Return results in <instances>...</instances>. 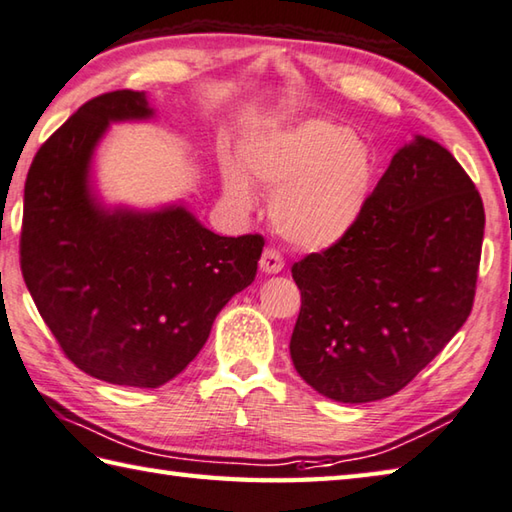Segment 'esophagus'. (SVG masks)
Instances as JSON below:
<instances>
[{
  "label": "esophagus",
  "mask_w": 512,
  "mask_h": 512,
  "mask_svg": "<svg viewBox=\"0 0 512 512\" xmlns=\"http://www.w3.org/2000/svg\"><path fill=\"white\" fill-rule=\"evenodd\" d=\"M285 267L283 256L276 249H265L261 256V272L265 274H279Z\"/></svg>",
  "instance_id": "34e87169"
}]
</instances>
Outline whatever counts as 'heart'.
Returning <instances> with one entry per match:
<instances>
[{
    "label": "heart",
    "instance_id": "obj_1",
    "mask_svg": "<svg viewBox=\"0 0 512 512\" xmlns=\"http://www.w3.org/2000/svg\"><path fill=\"white\" fill-rule=\"evenodd\" d=\"M249 176L274 191L272 220L285 240L303 249H326L362 220L378 161L348 125L303 119L249 137L240 161L222 159L224 195L238 211L256 204Z\"/></svg>",
    "mask_w": 512,
    "mask_h": 512
}]
</instances>
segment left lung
<instances>
[{"label":"left lung","instance_id":"8db88e82","mask_svg":"<svg viewBox=\"0 0 512 512\" xmlns=\"http://www.w3.org/2000/svg\"><path fill=\"white\" fill-rule=\"evenodd\" d=\"M483 227L481 195L452 152L420 134L402 146L357 227L292 265L301 378L348 405L407 387L470 317Z\"/></svg>","mask_w":512,"mask_h":512}]
</instances>
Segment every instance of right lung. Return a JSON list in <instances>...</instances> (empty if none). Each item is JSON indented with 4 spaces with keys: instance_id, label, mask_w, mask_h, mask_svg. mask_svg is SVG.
<instances>
[{
    "instance_id": "add662e5",
    "label": "right lung",
    "mask_w": 512,
    "mask_h": 512,
    "mask_svg": "<svg viewBox=\"0 0 512 512\" xmlns=\"http://www.w3.org/2000/svg\"><path fill=\"white\" fill-rule=\"evenodd\" d=\"M155 116L146 92L101 94L42 143L24 184L20 263L44 324L80 371L157 389L195 360L256 279L263 236H218L184 204L105 206L92 159L110 123Z\"/></svg>"
}]
</instances>
